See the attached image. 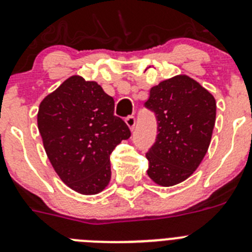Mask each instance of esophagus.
Wrapping results in <instances>:
<instances>
[{"label": "esophagus", "instance_id": "obj_1", "mask_svg": "<svg viewBox=\"0 0 252 252\" xmlns=\"http://www.w3.org/2000/svg\"><path fill=\"white\" fill-rule=\"evenodd\" d=\"M125 121H126V125H127L128 127H130V130H133V127H135V124H136L135 116H132V115H131V116H127Z\"/></svg>", "mask_w": 252, "mask_h": 252}]
</instances>
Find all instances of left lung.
Returning a JSON list of instances; mask_svg holds the SVG:
<instances>
[{"instance_id": "left-lung-1", "label": "left lung", "mask_w": 252, "mask_h": 252, "mask_svg": "<svg viewBox=\"0 0 252 252\" xmlns=\"http://www.w3.org/2000/svg\"><path fill=\"white\" fill-rule=\"evenodd\" d=\"M145 107L158 121L156 141L146 154L147 175L160 186H174L190 177L206 155L216 101L195 80L179 75L152 87Z\"/></svg>"}]
</instances>
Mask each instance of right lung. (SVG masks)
Here are the masks:
<instances>
[{"instance_id":"right-lung-1","label":"right lung","mask_w":252,"mask_h":252,"mask_svg":"<svg viewBox=\"0 0 252 252\" xmlns=\"http://www.w3.org/2000/svg\"><path fill=\"white\" fill-rule=\"evenodd\" d=\"M114 111V98L81 76H71L41 102L37 125L48 160L77 192L94 195L107 186L111 152L131 136Z\"/></svg>"}]
</instances>
